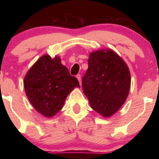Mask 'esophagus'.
Listing matches in <instances>:
<instances>
[{
    "mask_svg": "<svg viewBox=\"0 0 159 159\" xmlns=\"http://www.w3.org/2000/svg\"><path fill=\"white\" fill-rule=\"evenodd\" d=\"M77 80H78V81H79V82H80V85H81V76H80V75H77Z\"/></svg>",
    "mask_w": 159,
    "mask_h": 159,
    "instance_id": "1",
    "label": "esophagus"
}]
</instances>
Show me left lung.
Returning <instances> with one entry per match:
<instances>
[{
  "instance_id": "8db88e82",
  "label": "left lung",
  "mask_w": 159,
  "mask_h": 159,
  "mask_svg": "<svg viewBox=\"0 0 159 159\" xmlns=\"http://www.w3.org/2000/svg\"><path fill=\"white\" fill-rule=\"evenodd\" d=\"M131 77L127 65L112 50L90 54L82 89L91 108L104 117L114 114L128 96Z\"/></svg>"
}]
</instances>
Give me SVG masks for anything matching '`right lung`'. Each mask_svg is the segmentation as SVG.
Masks as SVG:
<instances>
[{
  "mask_svg": "<svg viewBox=\"0 0 159 159\" xmlns=\"http://www.w3.org/2000/svg\"><path fill=\"white\" fill-rule=\"evenodd\" d=\"M24 87L34 109L45 117H52L61 109L67 95L75 87L80 88V84L61 63L60 57L44 55L27 71Z\"/></svg>",
  "mask_w": 159,
  "mask_h": 159,
  "instance_id": "1",
  "label": "right lung"
}]
</instances>
